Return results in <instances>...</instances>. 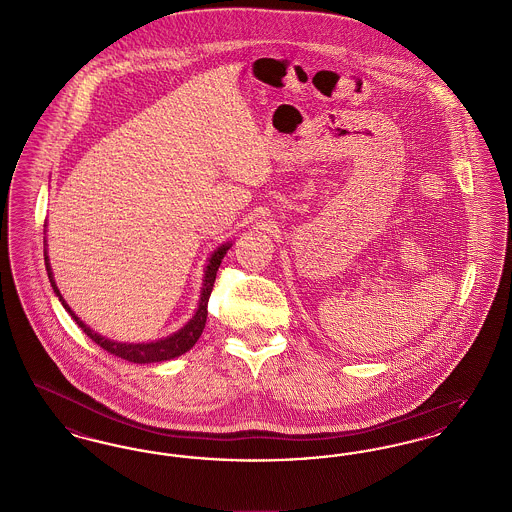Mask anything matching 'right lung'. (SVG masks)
Returning <instances> with one entry per match:
<instances>
[{
    "label": "right lung",
    "mask_w": 512,
    "mask_h": 512,
    "mask_svg": "<svg viewBox=\"0 0 512 512\" xmlns=\"http://www.w3.org/2000/svg\"><path fill=\"white\" fill-rule=\"evenodd\" d=\"M228 249H230V245H222L209 259V265H207V270H205V284H203V292H201V301H199L195 317L182 330H178L176 334H172V336L165 338V340L153 341V343H117V341L101 338L99 334H96L94 330H90L80 318L74 315L73 311L69 309V305L65 303V299L61 297V293H59L55 282H53L51 270H49L48 257H46V268H48L49 282L53 286V292L57 293L59 301L71 313L74 322L84 330V334L90 340L96 341L99 347L105 349L107 353H111V355H115L119 359H124L128 363H140L142 365V363L169 361V359H174L178 355H184L186 351H190L194 347L195 341L199 340V336H201V332L205 328V322H207V303H209V297H211V292H213V284H215V278H217L220 261L224 259Z\"/></svg>",
    "instance_id": "right-lung-1"
}]
</instances>
